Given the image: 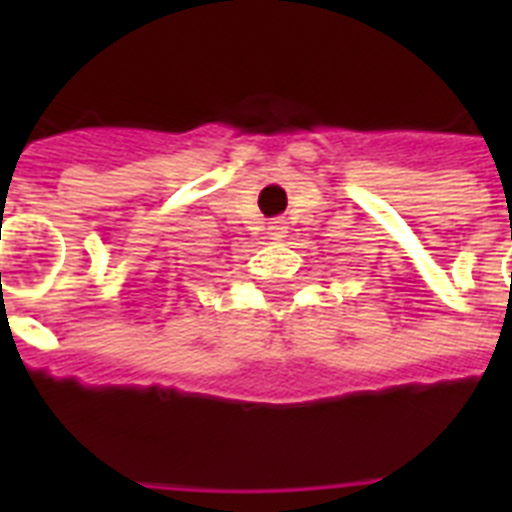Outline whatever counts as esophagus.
<instances>
[{
    "mask_svg": "<svg viewBox=\"0 0 512 512\" xmlns=\"http://www.w3.org/2000/svg\"><path fill=\"white\" fill-rule=\"evenodd\" d=\"M284 235H287V223L284 220H274L269 225V241H282Z\"/></svg>",
    "mask_w": 512,
    "mask_h": 512,
    "instance_id": "obj_1",
    "label": "esophagus"
}]
</instances>
